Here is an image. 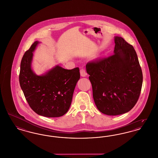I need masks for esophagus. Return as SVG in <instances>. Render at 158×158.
<instances>
[{
    "label": "esophagus",
    "instance_id": "esophagus-1",
    "mask_svg": "<svg viewBox=\"0 0 158 158\" xmlns=\"http://www.w3.org/2000/svg\"><path fill=\"white\" fill-rule=\"evenodd\" d=\"M80 73H81V75L83 77H85L87 75L85 70L83 68H81V69L80 70Z\"/></svg>",
    "mask_w": 158,
    "mask_h": 158
}]
</instances>
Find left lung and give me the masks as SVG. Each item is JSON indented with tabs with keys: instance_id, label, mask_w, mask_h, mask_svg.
<instances>
[{
	"instance_id": "1",
	"label": "left lung",
	"mask_w": 158,
	"mask_h": 158,
	"mask_svg": "<svg viewBox=\"0 0 158 158\" xmlns=\"http://www.w3.org/2000/svg\"><path fill=\"white\" fill-rule=\"evenodd\" d=\"M114 54L86 64L95 105L102 113L118 115L138 101L143 75L136 51L123 38H114Z\"/></svg>"
}]
</instances>
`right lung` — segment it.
I'll list each match as a JSON object with an SVG mask.
<instances>
[{
  "mask_svg": "<svg viewBox=\"0 0 158 158\" xmlns=\"http://www.w3.org/2000/svg\"><path fill=\"white\" fill-rule=\"evenodd\" d=\"M39 43L35 41L22 59L19 83L29 105L35 113L48 118L60 117L69 109L80 79L79 68L65 69L56 66L44 75H35L31 69L32 52Z\"/></svg>",
  "mask_w": 158,
  "mask_h": 158,
  "instance_id": "add662e5",
  "label": "right lung"
}]
</instances>
